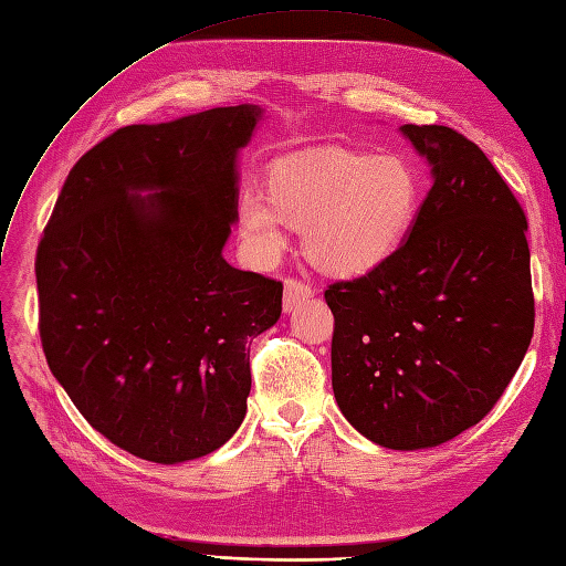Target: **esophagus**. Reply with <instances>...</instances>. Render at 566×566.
<instances>
[{
    "instance_id": "34e87169",
    "label": "esophagus",
    "mask_w": 566,
    "mask_h": 566,
    "mask_svg": "<svg viewBox=\"0 0 566 566\" xmlns=\"http://www.w3.org/2000/svg\"><path fill=\"white\" fill-rule=\"evenodd\" d=\"M314 295V290L302 283L300 279H285V290H283V310L285 312H295L300 304L307 302Z\"/></svg>"
}]
</instances>
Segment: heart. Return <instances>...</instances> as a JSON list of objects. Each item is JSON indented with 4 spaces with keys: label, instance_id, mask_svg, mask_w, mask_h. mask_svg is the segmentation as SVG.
<instances>
[{
    "label": "heart",
    "instance_id": "obj_1",
    "mask_svg": "<svg viewBox=\"0 0 566 566\" xmlns=\"http://www.w3.org/2000/svg\"><path fill=\"white\" fill-rule=\"evenodd\" d=\"M423 178L400 155L321 149L276 161L269 190L235 202L242 250L256 264L276 259L285 223L302 228L304 252L333 276H361L400 250L423 207Z\"/></svg>",
    "mask_w": 566,
    "mask_h": 566
}]
</instances>
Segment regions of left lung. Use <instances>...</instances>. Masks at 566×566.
<instances>
[{"label": "left lung", "mask_w": 566, "mask_h": 566, "mask_svg": "<svg viewBox=\"0 0 566 566\" xmlns=\"http://www.w3.org/2000/svg\"><path fill=\"white\" fill-rule=\"evenodd\" d=\"M433 186L388 262L328 285L333 392L390 450L440 446L479 423L533 338L526 213L479 145L448 126H402Z\"/></svg>", "instance_id": "obj_1"}]
</instances>
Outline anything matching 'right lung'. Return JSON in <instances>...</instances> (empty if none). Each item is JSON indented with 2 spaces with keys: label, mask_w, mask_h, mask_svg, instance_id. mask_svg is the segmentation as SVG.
I'll return each instance as SVG.
<instances>
[{
  "label": "right lung",
  "mask_w": 566,
  "mask_h": 566,
  "mask_svg": "<svg viewBox=\"0 0 566 566\" xmlns=\"http://www.w3.org/2000/svg\"><path fill=\"white\" fill-rule=\"evenodd\" d=\"M259 118L240 104L118 128L73 166L38 245L50 369L87 423L140 460H197L245 419L250 343L283 300L281 281L221 254L238 149Z\"/></svg>",
  "instance_id": "right-lung-1"
}]
</instances>
